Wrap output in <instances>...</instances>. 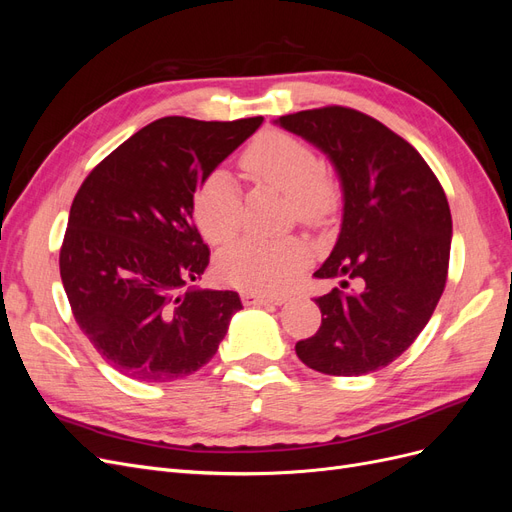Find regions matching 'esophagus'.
I'll return each mask as SVG.
<instances>
[{"mask_svg":"<svg viewBox=\"0 0 512 512\" xmlns=\"http://www.w3.org/2000/svg\"><path fill=\"white\" fill-rule=\"evenodd\" d=\"M241 299L245 305H282L284 297H273V294H260V292H243Z\"/></svg>","mask_w":512,"mask_h":512,"instance_id":"34e87169","label":"esophagus"}]
</instances>
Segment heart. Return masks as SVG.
<instances>
[{"mask_svg": "<svg viewBox=\"0 0 512 512\" xmlns=\"http://www.w3.org/2000/svg\"><path fill=\"white\" fill-rule=\"evenodd\" d=\"M245 177L288 196L290 213L301 224L318 226L333 209V183L322 162L299 138L284 132L260 134L243 151ZM194 220L203 237L228 243L243 222V203L235 181L224 170L211 173L194 194ZM309 260L307 245L297 239H243L220 254L218 277L245 292H280Z\"/></svg>", "mask_w": 512, "mask_h": 512, "instance_id": "heart-1", "label": "heart"}]
</instances>
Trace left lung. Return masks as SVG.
<instances>
[{
	"label": "left lung",
	"instance_id": "left-lung-1",
	"mask_svg": "<svg viewBox=\"0 0 512 512\" xmlns=\"http://www.w3.org/2000/svg\"><path fill=\"white\" fill-rule=\"evenodd\" d=\"M277 123L327 153L342 181V230L314 277L357 282L314 299L320 329L294 350L320 374H371L412 346L442 297L453 235L446 194L421 153L354 108L322 106Z\"/></svg>",
	"mask_w": 512,
	"mask_h": 512
}]
</instances>
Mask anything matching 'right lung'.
<instances>
[{
  "label": "right lung",
  "mask_w": 512,
  "mask_h": 512,
  "mask_svg": "<svg viewBox=\"0 0 512 512\" xmlns=\"http://www.w3.org/2000/svg\"><path fill=\"white\" fill-rule=\"evenodd\" d=\"M260 123L162 117L108 153L76 192L61 282L76 324L123 376L177 380L218 352L241 299L190 286L209 265L194 192Z\"/></svg>",
  "instance_id": "obj_1"
}]
</instances>
